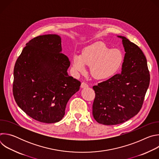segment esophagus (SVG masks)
I'll return each instance as SVG.
<instances>
[{
  "instance_id": "34e87169",
  "label": "esophagus",
  "mask_w": 159,
  "mask_h": 159,
  "mask_svg": "<svg viewBox=\"0 0 159 159\" xmlns=\"http://www.w3.org/2000/svg\"><path fill=\"white\" fill-rule=\"evenodd\" d=\"M80 87H81L82 88H86V87H88V85H87L85 82H82Z\"/></svg>"
}]
</instances>
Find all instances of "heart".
Returning a JSON list of instances; mask_svg holds the SVG:
<instances>
[{"label": "heart", "instance_id": "heart-1", "mask_svg": "<svg viewBox=\"0 0 159 159\" xmlns=\"http://www.w3.org/2000/svg\"><path fill=\"white\" fill-rule=\"evenodd\" d=\"M123 61V55L118 49H111L102 42H96L85 47L81 55H74L72 59V69L83 73L85 65H90L91 75L97 79H106L114 75Z\"/></svg>", "mask_w": 159, "mask_h": 159}]
</instances>
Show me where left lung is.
Masks as SVG:
<instances>
[{"instance_id": "1", "label": "left lung", "mask_w": 159, "mask_h": 159, "mask_svg": "<svg viewBox=\"0 0 159 159\" xmlns=\"http://www.w3.org/2000/svg\"><path fill=\"white\" fill-rule=\"evenodd\" d=\"M126 52L121 73L93 86L96 96L93 105L94 118L99 123L115 125L137 115L150 84L145 55L137 44L118 36Z\"/></svg>"}]
</instances>
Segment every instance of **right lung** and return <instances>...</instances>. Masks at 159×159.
I'll return each instance as SVG.
<instances>
[{
  "instance_id": "right-lung-1",
  "label": "right lung",
  "mask_w": 159,
  "mask_h": 159,
  "mask_svg": "<svg viewBox=\"0 0 159 159\" xmlns=\"http://www.w3.org/2000/svg\"><path fill=\"white\" fill-rule=\"evenodd\" d=\"M70 62L61 53V38L45 34L30 40L14 69L13 95L18 106L33 119L44 123L62 120L66 104L80 89L69 76Z\"/></svg>"
}]
</instances>
